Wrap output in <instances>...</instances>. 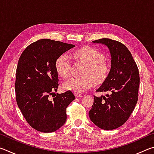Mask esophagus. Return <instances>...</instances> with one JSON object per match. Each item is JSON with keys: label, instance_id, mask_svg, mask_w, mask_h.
<instances>
[{"label": "esophagus", "instance_id": "1", "mask_svg": "<svg viewBox=\"0 0 154 154\" xmlns=\"http://www.w3.org/2000/svg\"><path fill=\"white\" fill-rule=\"evenodd\" d=\"M75 96H76L77 98H81V97H82L83 96V95L82 94H79V93H75Z\"/></svg>", "mask_w": 154, "mask_h": 154}]
</instances>
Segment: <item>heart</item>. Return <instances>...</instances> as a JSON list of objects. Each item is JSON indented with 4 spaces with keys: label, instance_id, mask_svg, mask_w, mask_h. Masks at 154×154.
<instances>
[{
    "label": "heart",
    "instance_id": "b5f03b06",
    "mask_svg": "<svg viewBox=\"0 0 154 154\" xmlns=\"http://www.w3.org/2000/svg\"><path fill=\"white\" fill-rule=\"evenodd\" d=\"M71 56L75 61L86 64L82 77H71L63 83L66 90L81 93L90 89L96 82L101 83L107 77L109 72L108 64L104 60L103 54L91 47H83L74 51ZM56 70L62 78L69 76L71 69V62L66 54L60 56L56 60Z\"/></svg>",
    "mask_w": 154,
    "mask_h": 154
}]
</instances>
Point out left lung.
I'll return each instance as SVG.
<instances>
[{
    "mask_svg": "<svg viewBox=\"0 0 154 154\" xmlns=\"http://www.w3.org/2000/svg\"><path fill=\"white\" fill-rule=\"evenodd\" d=\"M107 46L111 56L109 75L96 92H109L100 97L94 96L89 116L96 126L113 130L123 125L134 109L138 100L139 69L130 51L119 41L107 38L92 41Z\"/></svg>",
    "mask_w": 154,
    "mask_h": 154,
    "instance_id": "1",
    "label": "left lung"
}]
</instances>
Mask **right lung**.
Segmentation results:
<instances>
[{
    "instance_id": "obj_1",
    "label": "right lung",
    "mask_w": 154,
    "mask_h": 154,
    "mask_svg": "<svg viewBox=\"0 0 154 154\" xmlns=\"http://www.w3.org/2000/svg\"><path fill=\"white\" fill-rule=\"evenodd\" d=\"M74 45L51 39L31 43L22 52L16 69V101L26 122L34 129L52 132L66 120V108L75 96L71 91L54 94L58 87L57 58ZM52 95L53 99L49 96Z\"/></svg>"
}]
</instances>
